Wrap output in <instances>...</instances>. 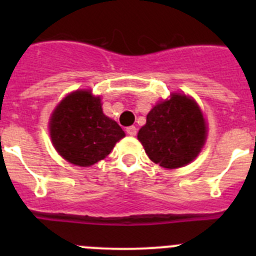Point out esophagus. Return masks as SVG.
Wrapping results in <instances>:
<instances>
[{
  "label": "esophagus",
  "mask_w": 256,
  "mask_h": 256,
  "mask_svg": "<svg viewBox=\"0 0 256 256\" xmlns=\"http://www.w3.org/2000/svg\"><path fill=\"white\" fill-rule=\"evenodd\" d=\"M126 133H128L130 136H136L137 134V128H136L134 126H128V128H126Z\"/></svg>",
  "instance_id": "34e87169"
}]
</instances>
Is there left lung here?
Listing matches in <instances>:
<instances>
[{"label": "left lung", "mask_w": 256, "mask_h": 256, "mask_svg": "<svg viewBox=\"0 0 256 256\" xmlns=\"http://www.w3.org/2000/svg\"><path fill=\"white\" fill-rule=\"evenodd\" d=\"M137 137L154 162L176 169L198 155L205 144L206 124L195 101L174 94L170 100L154 106Z\"/></svg>", "instance_id": "1"}]
</instances>
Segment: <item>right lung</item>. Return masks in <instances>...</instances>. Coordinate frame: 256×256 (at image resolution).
<instances>
[{"instance_id": "add662e5", "label": "right lung", "mask_w": 256, "mask_h": 256, "mask_svg": "<svg viewBox=\"0 0 256 256\" xmlns=\"http://www.w3.org/2000/svg\"><path fill=\"white\" fill-rule=\"evenodd\" d=\"M52 144L65 160L90 166L105 159L126 133L102 112L100 97L76 91L56 108L50 122Z\"/></svg>"}]
</instances>
